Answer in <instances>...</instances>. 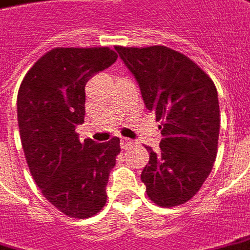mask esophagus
<instances>
[{
	"mask_svg": "<svg viewBox=\"0 0 250 250\" xmlns=\"http://www.w3.org/2000/svg\"><path fill=\"white\" fill-rule=\"evenodd\" d=\"M120 145H121V147L123 149H129V147H132L133 145H134V143H133L132 140H127V138H121V141H120Z\"/></svg>",
	"mask_w": 250,
	"mask_h": 250,
	"instance_id": "1",
	"label": "esophagus"
}]
</instances>
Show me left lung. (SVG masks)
<instances>
[{
	"label": "left lung",
	"instance_id": "8db88e82",
	"mask_svg": "<svg viewBox=\"0 0 250 250\" xmlns=\"http://www.w3.org/2000/svg\"><path fill=\"white\" fill-rule=\"evenodd\" d=\"M137 80L147 110L161 121L160 149L149 152L141 180L154 204H185L200 190L217 156L220 106L210 77L167 46H114Z\"/></svg>",
	"mask_w": 250,
	"mask_h": 250
}]
</instances>
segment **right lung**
I'll use <instances>...</instances> for the list:
<instances>
[{
    "mask_svg": "<svg viewBox=\"0 0 250 250\" xmlns=\"http://www.w3.org/2000/svg\"><path fill=\"white\" fill-rule=\"evenodd\" d=\"M116 60L110 48L52 49L30 67L18 90V127L29 170L43 197L69 217H92L106 202L120 138L81 144L76 127L85 117V85Z\"/></svg>",
    "mask_w": 250,
    "mask_h": 250,
    "instance_id": "right-lung-1",
    "label": "right lung"
}]
</instances>
